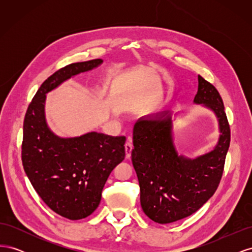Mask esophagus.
Segmentation results:
<instances>
[{"mask_svg": "<svg viewBox=\"0 0 252 252\" xmlns=\"http://www.w3.org/2000/svg\"><path fill=\"white\" fill-rule=\"evenodd\" d=\"M131 151H132V143L131 139H128V141L125 144V152H126V158H129L131 157Z\"/></svg>", "mask_w": 252, "mask_h": 252, "instance_id": "1", "label": "esophagus"}]
</instances>
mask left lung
<instances>
[{"label": "left lung", "instance_id": "obj_1", "mask_svg": "<svg viewBox=\"0 0 252 252\" xmlns=\"http://www.w3.org/2000/svg\"><path fill=\"white\" fill-rule=\"evenodd\" d=\"M194 96L218 118L220 138L210 152L195 158L180 156L173 144L171 113L140 119L133 127L131 159L138 175L142 209L150 220L169 224L191 216L216 192L230 144V127L217 88L201 75Z\"/></svg>", "mask_w": 252, "mask_h": 252}]
</instances>
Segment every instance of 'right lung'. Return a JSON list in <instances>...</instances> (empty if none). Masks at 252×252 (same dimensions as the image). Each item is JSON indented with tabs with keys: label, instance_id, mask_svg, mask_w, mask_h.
I'll return each mask as SVG.
<instances>
[{
	"label": "right lung",
	"instance_id": "obj_1",
	"mask_svg": "<svg viewBox=\"0 0 252 252\" xmlns=\"http://www.w3.org/2000/svg\"><path fill=\"white\" fill-rule=\"evenodd\" d=\"M102 63V59L73 63L50 75L29 104L23 125L22 163L30 183L51 210L72 220L97 208L110 172L125 158L126 138L95 131L61 138L47 125L45 101L63 82Z\"/></svg>",
	"mask_w": 252,
	"mask_h": 252
}]
</instances>
